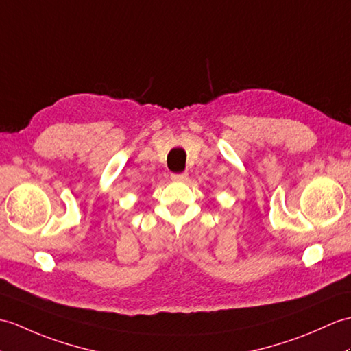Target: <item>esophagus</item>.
<instances>
[{
    "instance_id": "34e87169",
    "label": "esophagus",
    "mask_w": 351,
    "mask_h": 351,
    "mask_svg": "<svg viewBox=\"0 0 351 351\" xmlns=\"http://www.w3.org/2000/svg\"><path fill=\"white\" fill-rule=\"evenodd\" d=\"M172 181H175V182H184V181H186V179H189V173L186 172H182V173H172Z\"/></svg>"
}]
</instances>
